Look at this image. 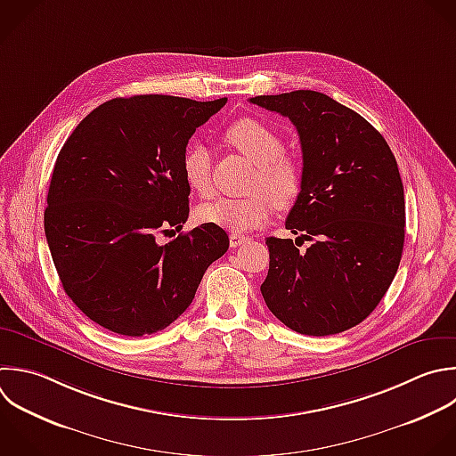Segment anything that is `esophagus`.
Instances as JSON below:
<instances>
[{
    "label": "esophagus",
    "instance_id": "esophagus-1",
    "mask_svg": "<svg viewBox=\"0 0 456 456\" xmlns=\"http://www.w3.org/2000/svg\"><path fill=\"white\" fill-rule=\"evenodd\" d=\"M249 240V237H244V235H239V233H232L230 235V246L232 248H237L240 244H246Z\"/></svg>",
    "mask_w": 456,
    "mask_h": 456
}]
</instances>
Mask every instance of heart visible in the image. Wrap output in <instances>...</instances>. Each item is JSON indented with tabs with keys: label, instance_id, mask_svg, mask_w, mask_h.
<instances>
[{
	"label": "heart",
	"instance_id": "heart-1",
	"mask_svg": "<svg viewBox=\"0 0 456 456\" xmlns=\"http://www.w3.org/2000/svg\"><path fill=\"white\" fill-rule=\"evenodd\" d=\"M224 139L256 166L251 180L253 194L246 198H217L198 208V219L232 232H251L265 224L274 201L281 207L290 205L301 191V166L285 155L281 135L269 125L255 118L233 121ZM185 183L200 196L212 194V153L205 144H191L182 159Z\"/></svg>",
	"mask_w": 456,
	"mask_h": 456
}]
</instances>
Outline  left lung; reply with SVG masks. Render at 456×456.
Here are the masks:
<instances>
[{"label": "left lung", "mask_w": 456, "mask_h": 456, "mask_svg": "<svg viewBox=\"0 0 456 456\" xmlns=\"http://www.w3.org/2000/svg\"><path fill=\"white\" fill-rule=\"evenodd\" d=\"M249 103L296 126L303 180L285 228L313 244L267 237V308L303 335L362 322L388 290L404 242V192L381 134L354 110L315 91L256 96Z\"/></svg>", "instance_id": "8db88e82"}]
</instances>
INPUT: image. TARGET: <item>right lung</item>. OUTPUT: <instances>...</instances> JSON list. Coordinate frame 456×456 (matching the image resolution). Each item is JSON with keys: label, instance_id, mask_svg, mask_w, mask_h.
<instances>
[{"label": "right lung", "instance_id": "1", "mask_svg": "<svg viewBox=\"0 0 456 456\" xmlns=\"http://www.w3.org/2000/svg\"><path fill=\"white\" fill-rule=\"evenodd\" d=\"M224 103L116 98L94 109L62 146L45 232L66 294L100 326L126 337L167 328L226 253V232L207 223L157 242L189 217L182 159L196 128Z\"/></svg>", "mask_w": 456, "mask_h": 456}]
</instances>
